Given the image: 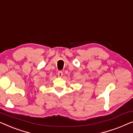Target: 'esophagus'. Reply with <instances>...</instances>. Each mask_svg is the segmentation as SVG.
<instances>
[{
	"label": "esophagus",
	"mask_w": 133,
	"mask_h": 133,
	"mask_svg": "<svg viewBox=\"0 0 133 133\" xmlns=\"http://www.w3.org/2000/svg\"><path fill=\"white\" fill-rule=\"evenodd\" d=\"M63 72L61 70H59L58 72V76H59V77H61V76H63Z\"/></svg>",
	"instance_id": "34e87169"
}]
</instances>
